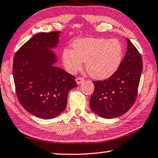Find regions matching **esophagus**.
<instances>
[{
    "instance_id": "1",
    "label": "esophagus",
    "mask_w": 158,
    "mask_h": 158,
    "mask_svg": "<svg viewBox=\"0 0 158 158\" xmlns=\"http://www.w3.org/2000/svg\"><path fill=\"white\" fill-rule=\"evenodd\" d=\"M75 80H76V82L77 83V84H81V83L84 81V79L83 78V77H77Z\"/></svg>"
}]
</instances>
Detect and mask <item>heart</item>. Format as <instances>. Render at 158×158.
I'll return each instance as SVG.
<instances>
[{"label": "heart", "mask_w": 158, "mask_h": 158, "mask_svg": "<svg viewBox=\"0 0 158 158\" xmlns=\"http://www.w3.org/2000/svg\"><path fill=\"white\" fill-rule=\"evenodd\" d=\"M73 49L63 52V62L69 73L81 69L83 61L90 77L103 79L111 77L120 66L123 58V46L118 40L106 38L78 39L73 43Z\"/></svg>", "instance_id": "1"}]
</instances>
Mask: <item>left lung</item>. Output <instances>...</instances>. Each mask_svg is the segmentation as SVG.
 Here are the masks:
<instances>
[{
    "label": "left lung",
    "mask_w": 158,
    "mask_h": 158,
    "mask_svg": "<svg viewBox=\"0 0 158 158\" xmlns=\"http://www.w3.org/2000/svg\"><path fill=\"white\" fill-rule=\"evenodd\" d=\"M127 52L117 70L108 79L94 81L90 107L100 117L114 118L129 110L137 97L142 58L137 48L127 40Z\"/></svg>",
    "instance_id": "left-lung-1"
}]
</instances>
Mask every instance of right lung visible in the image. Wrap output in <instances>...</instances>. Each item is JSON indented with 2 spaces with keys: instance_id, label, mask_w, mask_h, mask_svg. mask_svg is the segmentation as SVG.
<instances>
[{
  "instance_id": "1",
  "label": "right lung",
  "mask_w": 158,
  "mask_h": 158,
  "mask_svg": "<svg viewBox=\"0 0 158 158\" xmlns=\"http://www.w3.org/2000/svg\"><path fill=\"white\" fill-rule=\"evenodd\" d=\"M60 31L40 33L15 54L13 77L18 100L31 114L50 119L64 111L75 77L53 65L56 56L49 48L56 46Z\"/></svg>"
}]
</instances>
